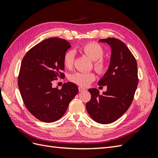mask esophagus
I'll use <instances>...</instances> for the list:
<instances>
[{
  "label": "esophagus",
  "instance_id": "1",
  "mask_svg": "<svg viewBox=\"0 0 158 158\" xmlns=\"http://www.w3.org/2000/svg\"><path fill=\"white\" fill-rule=\"evenodd\" d=\"M78 89H79V92H83V91H85V89L82 86H79L78 87Z\"/></svg>",
  "mask_w": 158,
  "mask_h": 158
}]
</instances>
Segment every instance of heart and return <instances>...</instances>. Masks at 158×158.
Returning <instances> with one entry per match:
<instances>
[{"mask_svg":"<svg viewBox=\"0 0 158 158\" xmlns=\"http://www.w3.org/2000/svg\"><path fill=\"white\" fill-rule=\"evenodd\" d=\"M81 52L86 55L88 58L94 62V67L99 74H103L107 69V63L103 58L104 51L103 47L95 42H89L81 46L79 49ZM74 54L72 51H67L63 56V64L67 69L73 67ZM95 79V75L94 73H82L78 72L72 74L70 80L76 84L87 86Z\"/></svg>","mask_w":158,"mask_h":158,"instance_id":"b5f03b06","label":"heart"}]
</instances>
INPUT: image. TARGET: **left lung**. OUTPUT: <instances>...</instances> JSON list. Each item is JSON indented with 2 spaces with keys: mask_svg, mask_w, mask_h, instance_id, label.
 Returning <instances> with one entry per match:
<instances>
[{
  "mask_svg": "<svg viewBox=\"0 0 158 158\" xmlns=\"http://www.w3.org/2000/svg\"><path fill=\"white\" fill-rule=\"evenodd\" d=\"M111 48V61L99 85H107L106 92L99 94L96 88H91V99L86 109L94 121L109 124L125 113L132 102L138 83L137 63L135 56L123 41L116 38L102 39Z\"/></svg>",
  "mask_w": 158,
  "mask_h": 158,
  "instance_id": "1",
  "label": "left lung"
}]
</instances>
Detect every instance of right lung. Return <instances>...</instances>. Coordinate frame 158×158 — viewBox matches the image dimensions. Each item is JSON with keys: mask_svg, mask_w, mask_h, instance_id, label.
Returning a JSON list of instances; mask_svg holds the SVG:
<instances>
[{"mask_svg": "<svg viewBox=\"0 0 158 158\" xmlns=\"http://www.w3.org/2000/svg\"><path fill=\"white\" fill-rule=\"evenodd\" d=\"M70 43L58 37L42 41L27 52L22 59L18 84L23 103L38 120L52 123L63 116L70 102L78 93V86L64 83L60 89L52 87L63 78V56Z\"/></svg>", "mask_w": 158, "mask_h": 158, "instance_id": "add662e5", "label": "right lung"}]
</instances>
